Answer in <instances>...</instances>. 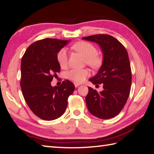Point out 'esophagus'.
I'll return each instance as SVG.
<instances>
[{"instance_id":"obj_1","label":"esophagus","mask_w":154,"mask_h":154,"mask_svg":"<svg viewBox=\"0 0 154 154\" xmlns=\"http://www.w3.org/2000/svg\"><path fill=\"white\" fill-rule=\"evenodd\" d=\"M74 85H75V87H77L78 86H79V85H81V84H80V83H74Z\"/></svg>"}]
</instances>
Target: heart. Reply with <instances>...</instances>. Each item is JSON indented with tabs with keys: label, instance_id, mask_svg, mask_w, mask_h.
Instances as JSON below:
<instances>
[{
	"label": "heart",
	"instance_id": "b5f03b06",
	"mask_svg": "<svg viewBox=\"0 0 154 154\" xmlns=\"http://www.w3.org/2000/svg\"><path fill=\"white\" fill-rule=\"evenodd\" d=\"M72 49L77 53L80 54L85 57V63L94 69L100 67L103 64V58L98 55L97 48L94 45L87 42H78L72 45ZM57 60L61 68H65L67 65V54L65 49L58 52ZM89 75V71L87 69H73L67 73L68 79L74 81L75 83H81Z\"/></svg>",
	"mask_w": 154,
	"mask_h": 154
}]
</instances>
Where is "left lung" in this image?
I'll return each instance as SVG.
<instances>
[{
  "mask_svg": "<svg viewBox=\"0 0 154 154\" xmlns=\"http://www.w3.org/2000/svg\"><path fill=\"white\" fill-rule=\"evenodd\" d=\"M82 39L99 44L103 54L102 66L89 79L94 85L103 83V91L98 93L88 87L87 109L99 119H111L122 110L130 94L132 73L128 52L117 39L110 35L97 34Z\"/></svg>",
  "mask_w": 154,
  "mask_h": 154,
  "instance_id": "left-lung-1",
  "label": "left lung"
}]
</instances>
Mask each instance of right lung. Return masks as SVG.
Listing matches in <instances>:
<instances>
[{
    "instance_id": "obj_1",
    "label": "right lung",
    "mask_w": 154,
    "mask_h": 154,
    "mask_svg": "<svg viewBox=\"0 0 154 154\" xmlns=\"http://www.w3.org/2000/svg\"><path fill=\"white\" fill-rule=\"evenodd\" d=\"M69 42L52 38L36 41L22 58V94L29 108L41 119L53 120L63 115L68 97L75 90L73 83L68 80L60 86L51 85L54 77L60 71L57 55Z\"/></svg>"
}]
</instances>
